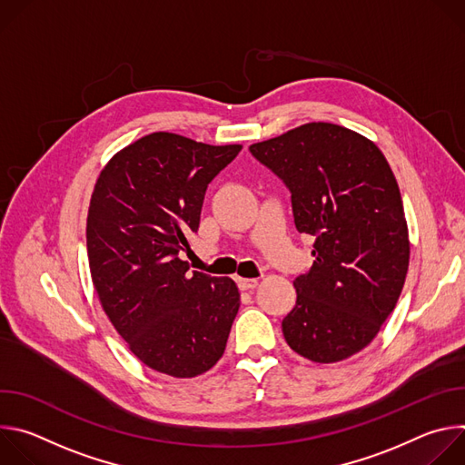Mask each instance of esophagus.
I'll return each mask as SVG.
<instances>
[{"mask_svg":"<svg viewBox=\"0 0 465 465\" xmlns=\"http://www.w3.org/2000/svg\"><path fill=\"white\" fill-rule=\"evenodd\" d=\"M237 285L241 291H253L257 287V280H244V278H239L237 280Z\"/></svg>","mask_w":465,"mask_h":465,"instance_id":"34e87169","label":"esophagus"}]
</instances>
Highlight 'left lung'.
<instances>
[{"instance_id": "left-lung-1", "label": "left lung", "mask_w": 465, "mask_h": 465, "mask_svg": "<svg viewBox=\"0 0 465 465\" xmlns=\"http://www.w3.org/2000/svg\"><path fill=\"white\" fill-rule=\"evenodd\" d=\"M250 153L283 180L296 230L314 237L283 337L312 362L344 361L375 339L405 285L411 242L400 185L373 142L333 123L302 124Z\"/></svg>"}]
</instances>
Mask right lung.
<instances>
[{
  "instance_id": "obj_1",
  "label": "right lung",
  "mask_w": 465,
  "mask_h": 465,
  "mask_svg": "<svg viewBox=\"0 0 465 465\" xmlns=\"http://www.w3.org/2000/svg\"><path fill=\"white\" fill-rule=\"evenodd\" d=\"M241 149L154 132L97 178L86 223L92 282L128 350L160 373L196 377L226 350L237 285L189 272L180 252L201 224L208 183Z\"/></svg>"
}]
</instances>
